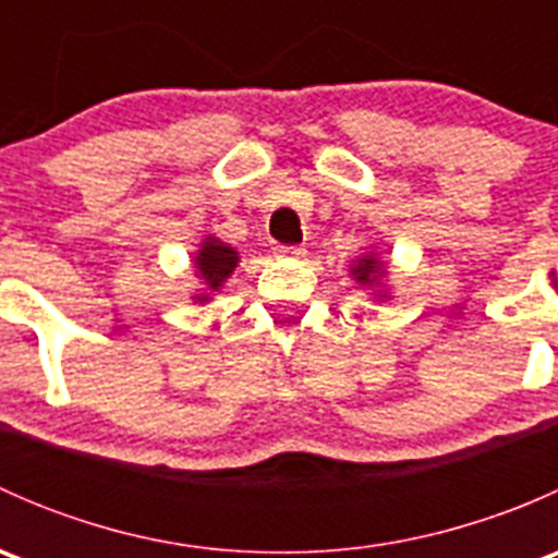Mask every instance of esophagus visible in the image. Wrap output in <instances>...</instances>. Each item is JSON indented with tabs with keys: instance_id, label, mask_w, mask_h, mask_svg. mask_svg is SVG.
I'll list each match as a JSON object with an SVG mask.
<instances>
[{
	"instance_id": "obj_1",
	"label": "esophagus",
	"mask_w": 558,
	"mask_h": 558,
	"mask_svg": "<svg viewBox=\"0 0 558 558\" xmlns=\"http://www.w3.org/2000/svg\"><path fill=\"white\" fill-rule=\"evenodd\" d=\"M275 253L280 258H302L305 256V247L302 245H275Z\"/></svg>"
}]
</instances>
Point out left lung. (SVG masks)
Instances as JSON below:
<instances>
[{"instance_id":"left-lung-1","label":"left lung","mask_w":558,"mask_h":558,"mask_svg":"<svg viewBox=\"0 0 558 558\" xmlns=\"http://www.w3.org/2000/svg\"><path fill=\"white\" fill-rule=\"evenodd\" d=\"M351 275L353 280H356L359 286H369V289H380V280H384L386 275V267L384 262H380L375 253H367V256L356 258V264L351 267ZM375 296H386L384 291H378Z\"/></svg>"}]
</instances>
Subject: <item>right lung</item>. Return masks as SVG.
<instances>
[{
    "instance_id": "right-lung-1",
    "label": "right lung",
    "mask_w": 558,
    "mask_h": 558,
    "mask_svg": "<svg viewBox=\"0 0 558 558\" xmlns=\"http://www.w3.org/2000/svg\"><path fill=\"white\" fill-rule=\"evenodd\" d=\"M238 262H240V256L232 245L221 243L218 238L202 240V247L196 251L194 264H196V272H199L202 286H205V289L194 296V302H199V305L202 302H210V296L221 289L223 280L234 272Z\"/></svg>"
}]
</instances>
